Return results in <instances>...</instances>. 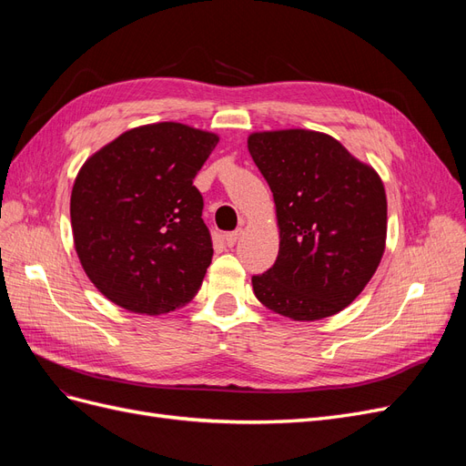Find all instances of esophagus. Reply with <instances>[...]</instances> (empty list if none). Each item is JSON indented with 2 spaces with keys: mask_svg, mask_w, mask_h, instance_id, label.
Returning <instances> with one entry per match:
<instances>
[{
  "mask_svg": "<svg viewBox=\"0 0 466 466\" xmlns=\"http://www.w3.org/2000/svg\"><path fill=\"white\" fill-rule=\"evenodd\" d=\"M241 233H243V229H235V231H231V233H225V235H223L225 245L233 247V245L238 241V237H241Z\"/></svg>",
  "mask_w": 466,
  "mask_h": 466,
  "instance_id": "34e87169",
  "label": "esophagus"
}]
</instances>
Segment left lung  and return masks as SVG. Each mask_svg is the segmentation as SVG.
Here are the masks:
<instances>
[{"instance_id": "1", "label": "left lung", "mask_w": 466, "mask_h": 466, "mask_svg": "<svg viewBox=\"0 0 466 466\" xmlns=\"http://www.w3.org/2000/svg\"><path fill=\"white\" fill-rule=\"evenodd\" d=\"M247 144L274 194L279 228L274 266L252 276L257 299L293 320L340 313L383 258V180L329 134L255 132Z\"/></svg>"}]
</instances>
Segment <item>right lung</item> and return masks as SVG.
Instances as JSON below:
<instances>
[{"label": "right lung", "mask_w": 466, "mask_h": 466, "mask_svg": "<svg viewBox=\"0 0 466 466\" xmlns=\"http://www.w3.org/2000/svg\"><path fill=\"white\" fill-rule=\"evenodd\" d=\"M218 142L187 124H147L83 163L69 202L74 243L106 299L161 315L198 293L214 248L192 180Z\"/></svg>", "instance_id": "right-lung-1"}]
</instances>
